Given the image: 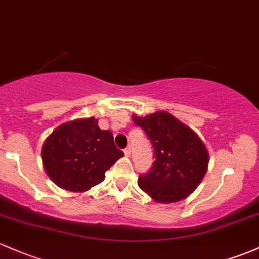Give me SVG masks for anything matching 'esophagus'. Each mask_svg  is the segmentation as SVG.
<instances>
[{
	"label": "esophagus",
	"mask_w": 259,
	"mask_h": 259,
	"mask_svg": "<svg viewBox=\"0 0 259 259\" xmlns=\"http://www.w3.org/2000/svg\"><path fill=\"white\" fill-rule=\"evenodd\" d=\"M124 154H126V157H131V148L130 147H127L126 149H124Z\"/></svg>",
	"instance_id": "34e87169"
}]
</instances>
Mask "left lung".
Listing matches in <instances>:
<instances>
[{
    "label": "left lung",
    "mask_w": 259,
    "mask_h": 259,
    "mask_svg": "<svg viewBox=\"0 0 259 259\" xmlns=\"http://www.w3.org/2000/svg\"><path fill=\"white\" fill-rule=\"evenodd\" d=\"M132 118L151 140L155 158L152 170L140 177L138 186L160 204L186 199L206 174L208 152L204 142L165 111Z\"/></svg>",
    "instance_id": "obj_1"
}]
</instances>
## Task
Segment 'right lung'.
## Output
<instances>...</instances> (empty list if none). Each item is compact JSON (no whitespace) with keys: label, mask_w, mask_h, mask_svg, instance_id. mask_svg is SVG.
<instances>
[{"label":"right lung","mask_w":259,"mask_h":259,"mask_svg":"<svg viewBox=\"0 0 259 259\" xmlns=\"http://www.w3.org/2000/svg\"><path fill=\"white\" fill-rule=\"evenodd\" d=\"M123 152L113 135L99 127L95 117L77 118L57 127L41 147L47 174L59 188L84 193L104 182L105 173Z\"/></svg>","instance_id":"right-lung-1"}]
</instances>
